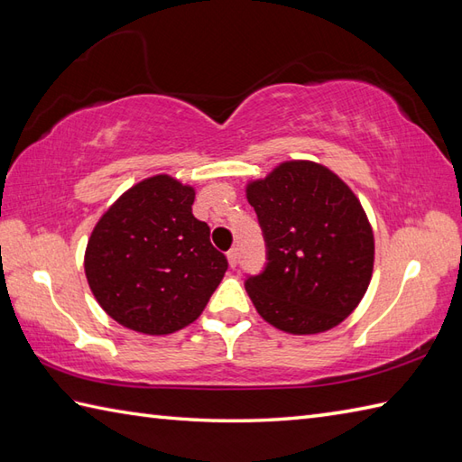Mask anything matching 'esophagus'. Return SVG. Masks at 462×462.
Wrapping results in <instances>:
<instances>
[{"instance_id":"obj_1","label":"esophagus","mask_w":462,"mask_h":462,"mask_svg":"<svg viewBox=\"0 0 462 462\" xmlns=\"http://www.w3.org/2000/svg\"><path fill=\"white\" fill-rule=\"evenodd\" d=\"M226 256H228V263L234 268L238 263V248H232L228 254H226Z\"/></svg>"}]
</instances>
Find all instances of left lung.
I'll use <instances>...</instances> for the list:
<instances>
[{"mask_svg":"<svg viewBox=\"0 0 462 462\" xmlns=\"http://www.w3.org/2000/svg\"><path fill=\"white\" fill-rule=\"evenodd\" d=\"M268 246V266L246 291L270 326L291 336L333 329L365 296L375 238L365 210L328 166L283 161L246 182Z\"/></svg>","mask_w":462,"mask_h":462,"instance_id":"8db88e82","label":"left lung"}]
</instances>
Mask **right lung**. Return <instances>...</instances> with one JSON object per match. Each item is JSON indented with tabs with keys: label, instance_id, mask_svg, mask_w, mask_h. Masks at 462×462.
<instances>
[{
	"label": "right lung",
	"instance_id": "add662e5",
	"mask_svg": "<svg viewBox=\"0 0 462 462\" xmlns=\"http://www.w3.org/2000/svg\"><path fill=\"white\" fill-rule=\"evenodd\" d=\"M196 190L154 174L116 199L87 242L85 276L123 328L169 336L199 319L228 262L192 214Z\"/></svg>",
	"mask_w": 462,
	"mask_h": 462
}]
</instances>
